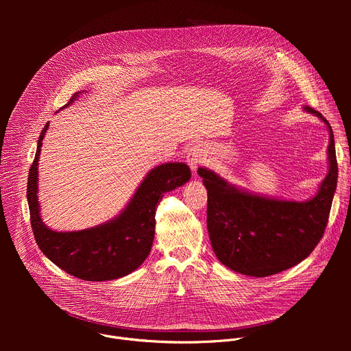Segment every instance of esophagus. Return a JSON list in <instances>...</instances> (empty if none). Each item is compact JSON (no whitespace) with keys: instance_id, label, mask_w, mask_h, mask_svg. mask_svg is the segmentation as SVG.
<instances>
[{"instance_id":"34e87169","label":"esophagus","mask_w":351,"mask_h":351,"mask_svg":"<svg viewBox=\"0 0 351 351\" xmlns=\"http://www.w3.org/2000/svg\"><path fill=\"white\" fill-rule=\"evenodd\" d=\"M206 157H207V152H206V148H204L203 144H194L189 149L186 161H187L189 167L191 168L193 173H195L197 168L206 161Z\"/></svg>"}]
</instances>
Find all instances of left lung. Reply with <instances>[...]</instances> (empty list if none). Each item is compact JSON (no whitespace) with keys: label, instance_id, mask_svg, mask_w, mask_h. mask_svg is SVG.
I'll use <instances>...</instances> for the list:
<instances>
[{"label":"left lung","instance_id":"8db88e82","mask_svg":"<svg viewBox=\"0 0 351 351\" xmlns=\"http://www.w3.org/2000/svg\"><path fill=\"white\" fill-rule=\"evenodd\" d=\"M306 112L328 128V173L317 193L306 199H280L230 184L214 171L199 167L208 194L207 228L217 258L229 269L264 278L306 260L319 243L337 184V162L329 122L311 107Z\"/></svg>","mask_w":351,"mask_h":351}]
</instances>
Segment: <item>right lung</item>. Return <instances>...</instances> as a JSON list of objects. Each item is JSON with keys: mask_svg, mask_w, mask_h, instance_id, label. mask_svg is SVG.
<instances>
[{"mask_svg": "<svg viewBox=\"0 0 351 351\" xmlns=\"http://www.w3.org/2000/svg\"><path fill=\"white\" fill-rule=\"evenodd\" d=\"M80 93L72 95L61 110L73 104ZM48 126L49 122L40 133L27 179L30 223L38 248L57 267L83 280H114L132 274L152 252L158 203L165 193L189 182V167L183 162L161 164L148 171L115 218L83 230L58 232L43 222L38 203V160Z\"/></svg>", "mask_w": 351, "mask_h": 351, "instance_id": "add662e5", "label": "right lung"}]
</instances>
